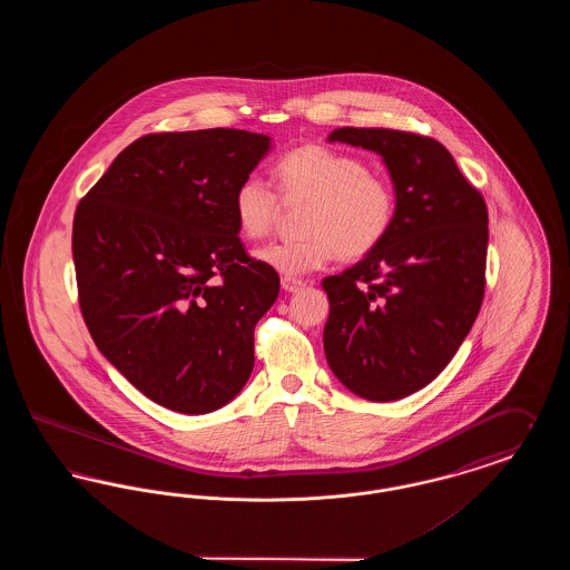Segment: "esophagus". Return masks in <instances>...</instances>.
<instances>
[{"mask_svg":"<svg viewBox=\"0 0 570 570\" xmlns=\"http://www.w3.org/2000/svg\"><path fill=\"white\" fill-rule=\"evenodd\" d=\"M282 288H284L286 293H298V291H303V288H305V282H303V279H297V277H288V275H284V277H282Z\"/></svg>","mask_w":570,"mask_h":570,"instance_id":"34e87169","label":"esophagus"}]
</instances>
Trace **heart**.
<instances>
[{
    "label": "heart",
    "instance_id": "heart-1",
    "mask_svg": "<svg viewBox=\"0 0 570 570\" xmlns=\"http://www.w3.org/2000/svg\"><path fill=\"white\" fill-rule=\"evenodd\" d=\"M275 175L282 196L309 200L303 230L293 242H275L254 252L256 261L282 275L297 277L326 267L337 254L361 258L376 249L395 222V191L361 158L307 145L288 151ZM279 214V196L258 177L247 175L233 194V216L247 239H263Z\"/></svg>",
    "mask_w": 570,
    "mask_h": 570
}]
</instances>
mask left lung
<instances>
[{
  "label": "left lung",
  "mask_w": 570,
  "mask_h": 570,
  "mask_svg": "<svg viewBox=\"0 0 570 570\" xmlns=\"http://www.w3.org/2000/svg\"><path fill=\"white\" fill-rule=\"evenodd\" d=\"M328 140L382 156L395 188V222L363 261L323 279L326 363L358 397L402 400L449 365L479 316L488 205L430 136L337 128Z\"/></svg>",
  "instance_id": "1"
}]
</instances>
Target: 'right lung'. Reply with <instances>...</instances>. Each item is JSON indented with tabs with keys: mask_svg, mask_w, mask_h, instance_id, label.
Instances as JSON below:
<instances>
[{
	"mask_svg": "<svg viewBox=\"0 0 570 570\" xmlns=\"http://www.w3.org/2000/svg\"><path fill=\"white\" fill-rule=\"evenodd\" d=\"M269 149V136L233 128L140 136L77 207L85 325L168 410L214 412L252 374L254 326L279 295V275L245 254L233 194Z\"/></svg>",
	"mask_w": 570,
	"mask_h": 570,
	"instance_id": "1",
	"label": "right lung"
}]
</instances>
